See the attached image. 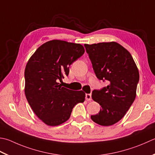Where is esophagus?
Listing matches in <instances>:
<instances>
[{"mask_svg":"<svg viewBox=\"0 0 155 155\" xmlns=\"http://www.w3.org/2000/svg\"><path fill=\"white\" fill-rule=\"evenodd\" d=\"M85 99L87 101H91V94H86L85 95Z\"/></svg>","mask_w":155,"mask_h":155,"instance_id":"obj_1","label":"esophagus"}]
</instances>
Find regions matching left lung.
Returning a JSON list of instances; mask_svg holds the SVG:
<instances>
[{
	"instance_id": "1",
	"label": "left lung",
	"mask_w": 155,
	"mask_h": 155,
	"mask_svg": "<svg viewBox=\"0 0 155 155\" xmlns=\"http://www.w3.org/2000/svg\"><path fill=\"white\" fill-rule=\"evenodd\" d=\"M84 47L97 77L109 83L93 91L92 99L101 108L91 118L101 126L114 125L125 116L136 98L138 67L129 51L116 41L85 44Z\"/></svg>"
}]
</instances>
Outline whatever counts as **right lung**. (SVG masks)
Here are the masks:
<instances>
[{
	"label": "right lung",
	"mask_w": 155,
	"mask_h": 155,
	"mask_svg": "<svg viewBox=\"0 0 155 155\" xmlns=\"http://www.w3.org/2000/svg\"><path fill=\"white\" fill-rule=\"evenodd\" d=\"M84 53L80 44L54 39L39 46L25 69V94L32 110L48 126L66 122L74 106L83 103L85 93L59 83L68 76L69 66Z\"/></svg>",
	"instance_id": "obj_1"
}]
</instances>
